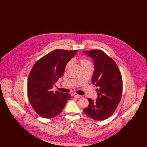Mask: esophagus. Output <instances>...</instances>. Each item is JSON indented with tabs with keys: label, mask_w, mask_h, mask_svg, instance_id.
I'll list each match as a JSON object with an SVG mask.
<instances>
[{
	"label": "esophagus",
	"mask_w": 147,
	"mask_h": 147,
	"mask_svg": "<svg viewBox=\"0 0 147 147\" xmlns=\"http://www.w3.org/2000/svg\"><path fill=\"white\" fill-rule=\"evenodd\" d=\"M73 96H74V97H76V98H82V97H83L82 95H78V94H76V93H74V94H73Z\"/></svg>",
	"instance_id": "34e87169"
}]
</instances>
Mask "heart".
Masks as SVG:
<instances>
[{
  "instance_id": "obj_1",
  "label": "heart",
  "mask_w": 147,
  "mask_h": 147,
  "mask_svg": "<svg viewBox=\"0 0 147 147\" xmlns=\"http://www.w3.org/2000/svg\"><path fill=\"white\" fill-rule=\"evenodd\" d=\"M78 62L80 65L81 68H92V62L89 59H88L87 58H81L79 59ZM71 63V61H70L68 62H67L65 65V69H67L68 68V67H69Z\"/></svg>"
}]
</instances>
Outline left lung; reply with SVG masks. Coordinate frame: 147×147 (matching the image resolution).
Segmentation results:
<instances>
[{"mask_svg": "<svg viewBox=\"0 0 147 147\" xmlns=\"http://www.w3.org/2000/svg\"><path fill=\"white\" fill-rule=\"evenodd\" d=\"M95 62L92 83L98 86V98H88L89 106L83 109L90 118L101 121L110 117L119 105L122 94V78L119 67L110 56L100 49L83 51Z\"/></svg>", "mask_w": 147, "mask_h": 147, "instance_id": "8db88e82", "label": "left lung"}]
</instances>
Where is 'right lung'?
<instances>
[{
    "label": "right lung",
    "mask_w": 147,
    "mask_h": 147,
    "mask_svg": "<svg viewBox=\"0 0 147 147\" xmlns=\"http://www.w3.org/2000/svg\"><path fill=\"white\" fill-rule=\"evenodd\" d=\"M77 50L55 49L38 59L30 71L28 82V99L32 108L43 118L59 115L71 98L70 94L52 89L62 76L66 64Z\"/></svg>",
    "instance_id": "1"
}]
</instances>
